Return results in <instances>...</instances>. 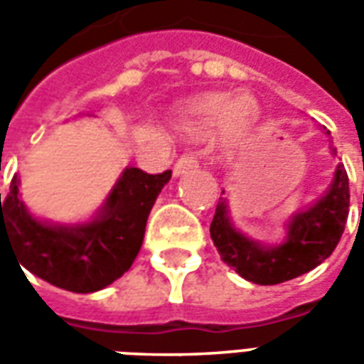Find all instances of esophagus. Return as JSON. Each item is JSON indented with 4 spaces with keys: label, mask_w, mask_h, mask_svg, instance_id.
Wrapping results in <instances>:
<instances>
[{
    "label": "esophagus",
    "mask_w": 364,
    "mask_h": 364,
    "mask_svg": "<svg viewBox=\"0 0 364 364\" xmlns=\"http://www.w3.org/2000/svg\"><path fill=\"white\" fill-rule=\"evenodd\" d=\"M197 166H198V161H197V158L193 156V154H183L181 158L175 161L173 175L175 177H179V175L187 173L189 169H195Z\"/></svg>",
    "instance_id": "esophagus-1"
}]
</instances>
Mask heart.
Masks as SVG:
<instances>
[{
    "label": "heart",
    "instance_id": "obj_1",
    "mask_svg": "<svg viewBox=\"0 0 364 364\" xmlns=\"http://www.w3.org/2000/svg\"><path fill=\"white\" fill-rule=\"evenodd\" d=\"M257 114L259 109L253 97L210 93L197 99L187 109L185 130L193 134H208L228 128L234 134H242L255 122Z\"/></svg>",
    "mask_w": 364,
    "mask_h": 364
}]
</instances>
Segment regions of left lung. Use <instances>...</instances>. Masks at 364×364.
Returning a JSON list of instances; mask_svg holds the SVG:
<instances>
[{"mask_svg":"<svg viewBox=\"0 0 364 364\" xmlns=\"http://www.w3.org/2000/svg\"><path fill=\"white\" fill-rule=\"evenodd\" d=\"M326 134L329 132L326 130ZM331 154L336 156V148ZM224 195V191H222ZM349 214V177L343 164H337L328 191L316 203L292 214L281 244H261L245 236L230 218L228 197L218 198L210 224V237L222 261L245 281L279 284L296 279L326 261L341 240Z\"/></svg>","mask_w":364,"mask_h":364,"instance_id":"1","label":"left lung"}]
</instances>
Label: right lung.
<instances>
[{"label":"right lung","instance_id":"add662e5","mask_svg":"<svg viewBox=\"0 0 364 364\" xmlns=\"http://www.w3.org/2000/svg\"><path fill=\"white\" fill-rule=\"evenodd\" d=\"M169 179L171 171L124 167L90 220L54 224L28 210L15 175L4 200L0 193V244L11 245L21 267L38 279L70 292H97L134 263L151 206Z\"/></svg>","mask_w":364,"mask_h":364}]
</instances>
